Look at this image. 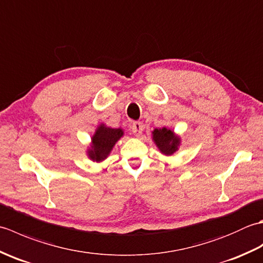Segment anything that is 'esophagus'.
<instances>
[{"instance_id": "obj_1", "label": "esophagus", "mask_w": 263, "mask_h": 263, "mask_svg": "<svg viewBox=\"0 0 263 263\" xmlns=\"http://www.w3.org/2000/svg\"><path fill=\"white\" fill-rule=\"evenodd\" d=\"M143 128L144 127H143V124L141 122H135L132 124V132L136 137H140L142 135Z\"/></svg>"}]
</instances>
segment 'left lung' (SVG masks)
<instances>
[{
  "label": "left lung",
  "mask_w": 263,
  "mask_h": 263,
  "mask_svg": "<svg viewBox=\"0 0 263 263\" xmlns=\"http://www.w3.org/2000/svg\"><path fill=\"white\" fill-rule=\"evenodd\" d=\"M153 141L159 149V152L166 155H174L181 144V138L168 127L155 128L153 131Z\"/></svg>",
  "instance_id": "left-lung-1"
}]
</instances>
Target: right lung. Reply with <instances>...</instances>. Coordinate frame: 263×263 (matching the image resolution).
I'll use <instances>...</instances> for the list:
<instances>
[{"mask_svg":"<svg viewBox=\"0 0 263 263\" xmlns=\"http://www.w3.org/2000/svg\"><path fill=\"white\" fill-rule=\"evenodd\" d=\"M123 135H124V131L121 127L113 128L106 126L104 123L99 124L91 137L90 147L87 149L88 158L96 163L105 160Z\"/></svg>","mask_w":263,"mask_h":263,"instance_id":"obj_1","label":"right lung"}]
</instances>
